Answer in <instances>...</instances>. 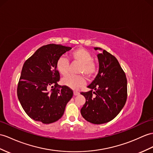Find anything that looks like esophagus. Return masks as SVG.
Listing matches in <instances>:
<instances>
[{
	"label": "esophagus",
	"instance_id": "34e87169",
	"mask_svg": "<svg viewBox=\"0 0 153 153\" xmlns=\"http://www.w3.org/2000/svg\"><path fill=\"white\" fill-rule=\"evenodd\" d=\"M80 94V92L78 91H74V95H79Z\"/></svg>",
	"mask_w": 153,
	"mask_h": 153
}]
</instances>
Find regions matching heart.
Segmentation results:
<instances>
[{
	"label": "heart",
	"instance_id": "b5f03b06",
	"mask_svg": "<svg viewBox=\"0 0 153 153\" xmlns=\"http://www.w3.org/2000/svg\"><path fill=\"white\" fill-rule=\"evenodd\" d=\"M69 58L73 62L80 64L78 70L79 74H84L89 79H92L96 75L98 67L96 62L93 60V55L90 52L84 48H77L71 52ZM69 68V62L66 58L61 56L58 59L56 68L59 74L65 76L68 73ZM62 84L73 89H78L85 84V79L82 75H69L62 79Z\"/></svg>",
	"mask_w": 153,
	"mask_h": 153
}]
</instances>
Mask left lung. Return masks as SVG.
I'll use <instances>...</instances> for the list:
<instances>
[{
	"label": "left lung",
	"instance_id": "1",
	"mask_svg": "<svg viewBox=\"0 0 153 153\" xmlns=\"http://www.w3.org/2000/svg\"><path fill=\"white\" fill-rule=\"evenodd\" d=\"M100 49L95 48V50ZM99 70L88 88L91 90L80 94L85 102L80 110L82 117L94 124H103L117 116L127 99L126 74L114 56L103 50L97 54Z\"/></svg>",
	"mask_w": 153,
	"mask_h": 153
}]
</instances>
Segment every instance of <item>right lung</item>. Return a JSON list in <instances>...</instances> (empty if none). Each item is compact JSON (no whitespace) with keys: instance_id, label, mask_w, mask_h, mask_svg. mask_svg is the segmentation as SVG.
Here are the masks:
<instances>
[{"instance_id":"add662e5","label":"right lung","mask_w":153,"mask_h":153,"mask_svg":"<svg viewBox=\"0 0 153 153\" xmlns=\"http://www.w3.org/2000/svg\"><path fill=\"white\" fill-rule=\"evenodd\" d=\"M70 49L61 45L48 44L39 48L24 63L17 93L23 110L32 120L49 124L64 114L73 91L58 84L60 75L56 64Z\"/></svg>"}]
</instances>
